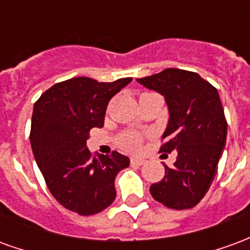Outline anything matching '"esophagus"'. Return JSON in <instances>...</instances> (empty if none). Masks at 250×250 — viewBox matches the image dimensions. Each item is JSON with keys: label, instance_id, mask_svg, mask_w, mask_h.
Listing matches in <instances>:
<instances>
[{"label": "esophagus", "instance_id": "34e87169", "mask_svg": "<svg viewBox=\"0 0 250 250\" xmlns=\"http://www.w3.org/2000/svg\"><path fill=\"white\" fill-rule=\"evenodd\" d=\"M145 163H146V161L143 158H131V165H134V166H142Z\"/></svg>", "mask_w": 250, "mask_h": 250}]
</instances>
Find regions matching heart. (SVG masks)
<instances>
[{
	"label": "heart",
	"instance_id": "heart-1",
	"mask_svg": "<svg viewBox=\"0 0 250 250\" xmlns=\"http://www.w3.org/2000/svg\"><path fill=\"white\" fill-rule=\"evenodd\" d=\"M122 145L127 148H135L139 145V136L136 134H125L122 138Z\"/></svg>",
	"mask_w": 250,
	"mask_h": 250
}]
</instances>
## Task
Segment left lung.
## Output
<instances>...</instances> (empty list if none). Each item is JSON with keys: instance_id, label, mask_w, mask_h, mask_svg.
Listing matches in <instances>:
<instances>
[{"instance_id": "obj_1", "label": "left lung", "mask_w": 250, "mask_h": 250, "mask_svg": "<svg viewBox=\"0 0 250 250\" xmlns=\"http://www.w3.org/2000/svg\"><path fill=\"white\" fill-rule=\"evenodd\" d=\"M136 82L166 100L168 122L161 151L178 154L173 167L165 165V177L150 186V193L170 209H190L208 193L226 145L218 91L198 73L175 68Z\"/></svg>"}]
</instances>
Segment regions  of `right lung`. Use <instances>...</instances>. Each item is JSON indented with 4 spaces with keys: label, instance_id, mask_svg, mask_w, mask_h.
<instances>
[{
    "label": "right lung",
    "instance_id": "add662e5",
    "mask_svg": "<svg viewBox=\"0 0 250 250\" xmlns=\"http://www.w3.org/2000/svg\"><path fill=\"white\" fill-rule=\"evenodd\" d=\"M131 80L73 77L52 85L35 103L30 145L36 163L52 195L77 214L108 208L116 197V174L130 166V158L118 151L92 157L87 139L91 128L103 127L108 102Z\"/></svg>",
    "mask_w": 250,
    "mask_h": 250
}]
</instances>
